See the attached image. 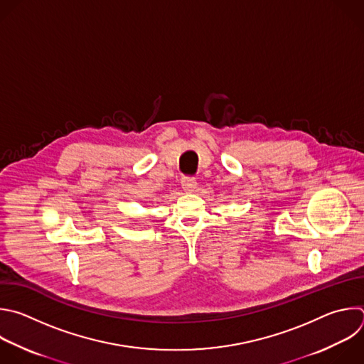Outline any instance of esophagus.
Listing matches in <instances>:
<instances>
[{
  "label": "esophagus",
  "mask_w": 364,
  "mask_h": 364,
  "mask_svg": "<svg viewBox=\"0 0 364 364\" xmlns=\"http://www.w3.org/2000/svg\"><path fill=\"white\" fill-rule=\"evenodd\" d=\"M181 187L184 191H193L197 187V180L191 176H186L181 178Z\"/></svg>",
  "instance_id": "obj_1"
}]
</instances>
